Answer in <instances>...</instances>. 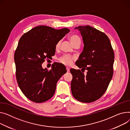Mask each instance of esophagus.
Wrapping results in <instances>:
<instances>
[{
	"label": "esophagus",
	"instance_id": "34e87169",
	"mask_svg": "<svg viewBox=\"0 0 130 130\" xmlns=\"http://www.w3.org/2000/svg\"><path fill=\"white\" fill-rule=\"evenodd\" d=\"M66 70H67V72H70V68H68V67H66Z\"/></svg>",
	"mask_w": 130,
	"mask_h": 130
}]
</instances>
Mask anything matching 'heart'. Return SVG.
Listing matches in <instances>:
<instances>
[{
  "mask_svg": "<svg viewBox=\"0 0 130 130\" xmlns=\"http://www.w3.org/2000/svg\"><path fill=\"white\" fill-rule=\"evenodd\" d=\"M69 40H70L71 43H72V44L73 45L75 43H81V40L80 39V38L77 36V35H72L71 36L69 37ZM60 42L59 41L55 45V48L56 49H58L59 47L60 46ZM59 62L60 63H63V64L65 65H71L72 64L73 60H74V58L71 56L69 55H64L62 57H60L59 59Z\"/></svg>",
  "mask_w": 130,
  "mask_h": 130,
  "instance_id": "heart-1",
  "label": "heart"
}]
</instances>
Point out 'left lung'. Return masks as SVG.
<instances>
[{"label": "left lung", "instance_id": "1", "mask_svg": "<svg viewBox=\"0 0 130 130\" xmlns=\"http://www.w3.org/2000/svg\"><path fill=\"white\" fill-rule=\"evenodd\" d=\"M84 49L76 65L80 70H70L73 75L71 90L80 102L89 103L99 99L106 92L113 76L115 55L105 33L89 25L78 26ZM85 70L87 74L84 75Z\"/></svg>", "mask_w": 130, "mask_h": 130}]
</instances>
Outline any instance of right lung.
Masks as SVG:
<instances>
[{
  "label": "right lung",
  "instance_id": "1",
  "mask_svg": "<svg viewBox=\"0 0 130 130\" xmlns=\"http://www.w3.org/2000/svg\"><path fill=\"white\" fill-rule=\"evenodd\" d=\"M70 30L39 25L24 33L14 53L16 78L20 89L29 100L45 102L53 97L57 81L67 72L65 66L54 63L50 71L43 69L45 59L55 53V45Z\"/></svg>",
  "mask_w": 130,
  "mask_h": 130
}]
</instances>
